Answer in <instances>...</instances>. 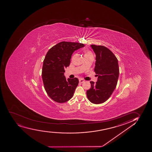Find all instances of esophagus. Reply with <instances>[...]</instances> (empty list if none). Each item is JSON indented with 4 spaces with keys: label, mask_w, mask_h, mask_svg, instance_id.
<instances>
[{
    "label": "esophagus",
    "mask_w": 152,
    "mask_h": 152,
    "mask_svg": "<svg viewBox=\"0 0 152 152\" xmlns=\"http://www.w3.org/2000/svg\"><path fill=\"white\" fill-rule=\"evenodd\" d=\"M84 82H85V80H83V79H79V82L80 83H84Z\"/></svg>",
    "instance_id": "34e87169"
}]
</instances>
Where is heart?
Instances as JSON below:
<instances>
[{"label": "heart", "mask_w": 152, "mask_h": 152, "mask_svg": "<svg viewBox=\"0 0 152 152\" xmlns=\"http://www.w3.org/2000/svg\"><path fill=\"white\" fill-rule=\"evenodd\" d=\"M91 54V52H90L89 51H86L85 53V55H89Z\"/></svg>", "instance_id": "1"}]
</instances>
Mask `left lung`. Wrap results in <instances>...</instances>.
<instances>
[{"label":"left lung","mask_w":152,"mask_h":152,"mask_svg":"<svg viewBox=\"0 0 152 152\" xmlns=\"http://www.w3.org/2000/svg\"><path fill=\"white\" fill-rule=\"evenodd\" d=\"M96 55L94 71L98 77L96 83L91 81V88L87 91L92 103L100 104L107 101L115 90L119 75L118 61L113 53L103 45H92Z\"/></svg>","instance_id":"8db88e82"}]
</instances>
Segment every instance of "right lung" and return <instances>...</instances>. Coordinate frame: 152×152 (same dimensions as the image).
Instances as JSON below:
<instances>
[{
    "instance_id": "right-lung-1",
    "label": "right lung",
    "mask_w": 152,
    "mask_h": 152,
    "mask_svg": "<svg viewBox=\"0 0 152 152\" xmlns=\"http://www.w3.org/2000/svg\"><path fill=\"white\" fill-rule=\"evenodd\" d=\"M85 45L82 43L62 42L48 52L43 62L42 79L45 91L54 101L64 103L73 96L79 80L66 79L65 68L69 65L75 51Z\"/></svg>"
}]
</instances>
